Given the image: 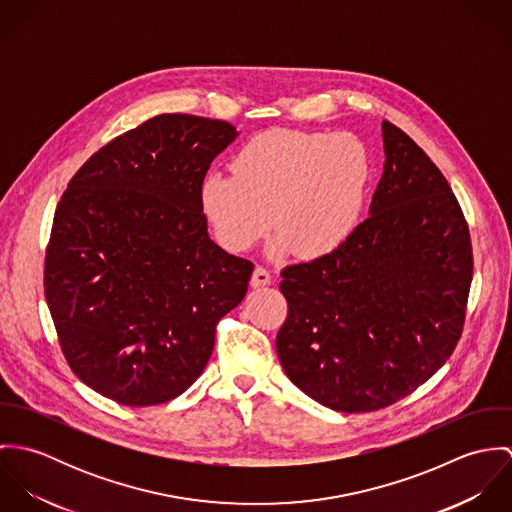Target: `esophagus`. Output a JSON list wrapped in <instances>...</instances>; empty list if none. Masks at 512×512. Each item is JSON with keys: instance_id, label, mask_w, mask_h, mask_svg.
Instances as JSON below:
<instances>
[{"instance_id": "34e87169", "label": "esophagus", "mask_w": 512, "mask_h": 512, "mask_svg": "<svg viewBox=\"0 0 512 512\" xmlns=\"http://www.w3.org/2000/svg\"><path fill=\"white\" fill-rule=\"evenodd\" d=\"M272 282V276H270V270L264 268V266H256L254 274H252V288H262V286H268Z\"/></svg>"}]
</instances>
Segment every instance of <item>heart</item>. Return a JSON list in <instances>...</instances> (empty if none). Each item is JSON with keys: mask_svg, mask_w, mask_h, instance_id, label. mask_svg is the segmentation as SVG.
Wrapping results in <instances>:
<instances>
[{"mask_svg": "<svg viewBox=\"0 0 512 512\" xmlns=\"http://www.w3.org/2000/svg\"><path fill=\"white\" fill-rule=\"evenodd\" d=\"M372 173V153L355 134L270 130L240 146L232 173L201 179L199 205L228 250H248L274 226V252L315 260L359 228Z\"/></svg>", "mask_w": 512, "mask_h": 512, "instance_id": "heart-1", "label": "heart"}]
</instances>
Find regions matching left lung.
<instances>
[{"mask_svg":"<svg viewBox=\"0 0 512 512\" xmlns=\"http://www.w3.org/2000/svg\"><path fill=\"white\" fill-rule=\"evenodd\" d=\"M384 171L368 219L335 252L282 270L276 337L288 378L345 414L386 408L453 353L473 280L469 226L436 163L382 122Z\"/></svg>","mask_w":512,"mask_h":512,"instance_id":"1","label":"left lung"}]
</instances>
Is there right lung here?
I'll return each mask as SVG.
<instances>
[{
	"label": "right lung",
	"mask_w": 512,
	"mask_h": 512,
	"mask_svg": "<svg viewBox=\"0 0 512 512\" xmlns=\"http://www.w3.org/2000/svg\"><path fill=\"white\" fill-rule=\"evenodd\" d=\"M236 128L161 114L100 147L63 193L45 254V297L63 355L124 406L183 394L215 327L254 270L207 232L199 185Z\"/></svg>",
	"instance_id": "add662e5"
}]
</instances>
